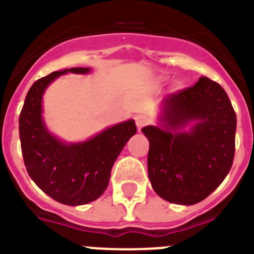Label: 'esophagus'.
Listing matches in <instances>:
<instances>
[{
  "mask_svg": "<svg viewBox=\"0 0 254 254\" xmlns=\"http://www.w3.org/2000/svg\"><path fill=\"white\" fill-rule=\"evenodd\" d=\"M134 122H136V126H137L138 131H141L143 126L147 125V118L146 116H143V114H138V116L134 117Z\"/></svg>",
  "mask_w": 254,
  "mask_h": 254,
  "instance_id": "34e87169",
  "label": "esophagus"
}]
</instances>
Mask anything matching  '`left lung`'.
<instances>
[{
    "instance_id": "left-lung-1",
    "label": "left lung",
    "mask_w": 254,
    "mask_h": 254,
    "mask_svg": "<svg viewBox=\"0 0 254 254\" xmlns=\"http://www.w3.org/2000/svg\"><path fill=\"white\" fill-rule=\"evenodd\" d=\"M195 125L188 132L180 128ZM163 127L141 131L150 142L147 172L154 190L178 205L201 202L221 185L233 165L237 116L223 87L208 77L168 95Z\"/></svg>"
}]
</instances>
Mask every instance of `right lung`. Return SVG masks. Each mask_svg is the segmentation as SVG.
<instances>
[{"mask_svg":"<svg viewBox=\"0 0 254 254\" xmlns=\"http://www.w3.org/2000/svg\"><path fill=\"white\" fill-rule=\"evenodd\" d=\"M68 71L87 73L90 68L56 71L31 85L19 117V133L24 163L35 185L57 202L78 206L104 193L114 161L137 128L129 120L69 145L52 136L42 120V96L55 78Z\"/></svg>","mask_w":254,"mask_h":254,"instance_id":"add662e5","label":"right lung"}]
</instances>
